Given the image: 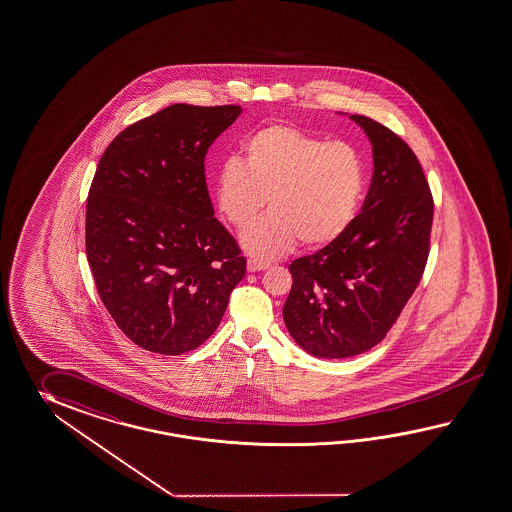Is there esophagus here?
Here are the masks:
<instances>
[{
  "label": "esophagus",
  "mask_w": 512,
  "mask_h": 512,
  "mask_svg": "<svg viewBox=\"0 0 512 512\" xmlns=\"http://www.w3.org/2000/svg\"><path fill=\"white\" fill-rule=\"evenodd\" d=\"M266 268H270V262L268 261L253 259V257L248 261V270H250V272H261V270H266Z\"/></svg>",
  "instance_id": "esophagus-1"
}]
</instances>
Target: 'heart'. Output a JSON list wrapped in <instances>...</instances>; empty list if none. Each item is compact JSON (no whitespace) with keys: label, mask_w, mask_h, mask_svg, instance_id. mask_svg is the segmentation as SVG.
I'll use <instances>...</instances> for the list:
<instances>
[{"label":"heart","mask_w":512,"mask_h":512,"mask_svg":"<svg viewBox=\"0 0 512 512\" xmlns=\"http://www.w3.org/2000/svg\"><path fill=\"white\" fill-rule=\"evenodd\" d=\"M366 163L357 146L327 140L290 124L264 125L242 142V161L229 159L216 179V201L229 224L246 229L244 248L261 259L301 240L320 250L348 231L361 207Z\"/></svg>","instance_id":"b5f03b06"}]
</instances>
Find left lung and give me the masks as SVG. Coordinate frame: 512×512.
Returning <instances> with one entry per match:
<instances>
[{
	"label": "left lung",
	"instance_id": "left-lung-1",
	"mask_svg": "<svg viewBox=\"0 0 512 512\" xmlns=\"http://www.w3.org/2000/svg\"><path fill=\"white\" fill-rule=\"evenodd\" d=\"M374 148V175L348 231L288 266V333L322 359L364 353L387 337L418 287L431 244L433 194L409 144L353 114Z\"/></svg>",
	"mask_w": 512,
	"mask_h": 512
}]
</instances>
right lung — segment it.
Returning <instances> with one entry per match:
<instances>
[{
    "label": "right lung",
    "mask_w": 512,
    "mask_h": 512,
    "mask_svg": "<svg viewBox=\"0 0 512 512\" xmlns=\"http://www.w3.org/2000/svg\"><path fill=\"white\" fill-rule=\"evenodd\" d=\"M240 113L175 103L125 127L101 155L87 198L88 264L105 309L142 349L201 346L246 274L205 181L207 150Z\"/></svg>",
    "instance_id": "add662e5"
}]
</instances>
